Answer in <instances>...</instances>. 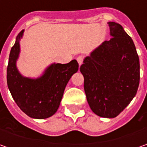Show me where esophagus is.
Segmentation results:
<instances>
[{
  "label": "esophagus",
  "mask_w": 147,
  "mask_h": 147,
  "mask_svg": "<svg viewBox=\"0 0 147 147\" xmlns=\"http://www.w3.org/2000/svg\"><path fill=\"white\" fill-rule=\"evenodd\" d=\"M77 61H78V65H82V61H83V56H82V55H79V56H78V58H77Z\"/></svg>",
  "instance_id": "obj_1"
}]
</instances>
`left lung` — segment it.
<instances>
[{
	"label": "left lung",
	"instance_id": "8db88e82",
	"mask_svg": "<svg viewBox=\"0 0 147 147\" xmlns=\"http://www.w3.org/2000/svg\"><path fill=\"white\" fill-rule=\"evenodd\" d=\"M111 38L85 57L80 71L91 110L103 118L118 116L136 96L140 81L138 55L132 38L108 22Z\"/></svg>",
	"mask_w": 147,
	"mask_h": 147
}]
</instances>
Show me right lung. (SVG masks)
Segmentation results:
<instances>
[{"instance_id":"1","label":"right lung","mask_w":147,"mask_h":147,"mask_svg":"<svg viewBox=\"0 0 147 147\" xmlns=\"http://www.w3.org/2000/svg\"><path fill=\"white\" fill-rule=\"evenodd\" d=\"M24 30L16 37L10 50L7 67V85L15 103L32 119H43L57 111L65 87L74 74L78 70L76 59L68 64L53 63L37 78L23 76L17 68L20 53V39Z\"/></svg>"}]
</instances>
